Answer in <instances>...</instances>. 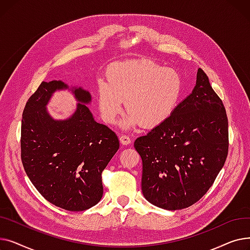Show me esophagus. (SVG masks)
Instances as JSON below:
<instances>
[{"instance_id":"obj_1","label":"esophagus","mask_w":250,"mask_h":250,"mask_svg":"<svg viewBox=\"0 0 250 250\" xmlns=\"http://www.w3.org/2000/svg\"><path fill=\"white\" fill-rule=\"evenodd\" d=\"M120 141H121V143L123 144V145H128V144H130V138L128 137V136H126V135H122L121 136V138H120Z\"/></svg>"}]
</instances>
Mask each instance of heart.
<instances>
[{
  "label": "heart",
  "mask_w": 250,
  "mask_h": 250,
  "mask_svg": "<svg viewBox=\"0 0 250 250\" xmlns=\"http://www.w3.org/2000/svg\"><path fill=\"white\" fill-rule=\"evenodd\" d=\"M183 81L178 72L148 60L117 62L109 70L107 81L98 84V105L103 120L113 124L124 100L128 111L125 127L140 123L155 127L167 122L182 97Z\"/></svg>",
  "instance_id": "1"
}]
</instances>
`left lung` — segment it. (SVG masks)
Wrapping results in <instances>:
<instances>
[{
    "mask_svg": "<svg viewBox=\"0 0 250 250\" xmlns=\"http://www.w3.org/2000/svg\"><path fill=\"white\" fill-rule=\"evenodd\" d=\"M134 146L142 158V191L149 203L174 211L203 198L224 166L229 143L224 104L202 69L172 116Z\"/></svg>",
    "mask_w": 250,
    "mask_h": 250,
    "instance_id": "1",
    "label": "left lung"
}]
</instances>
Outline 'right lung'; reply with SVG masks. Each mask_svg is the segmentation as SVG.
<instances>
[{"label": "right lung", "instance_id": "right-lung-1", "mask_svg": "<svg viewBox=\"0 0 250 250\" xmlns=\"http://www.w3.org/2000/svg\"><path fill=\"white\" fill-rule=\"evenodd\" d=\"M69 89L78 101L75 112L55 120L46 105L56 90ZM90 92L62 81L42 82L22 114L21 160L43 198L67 211L81 212L102 198L101 173L120 148L114 132L95 122L86 104Z\"/></svg>", "mask_w": 250, "mask_h": 250}]
</instances>
